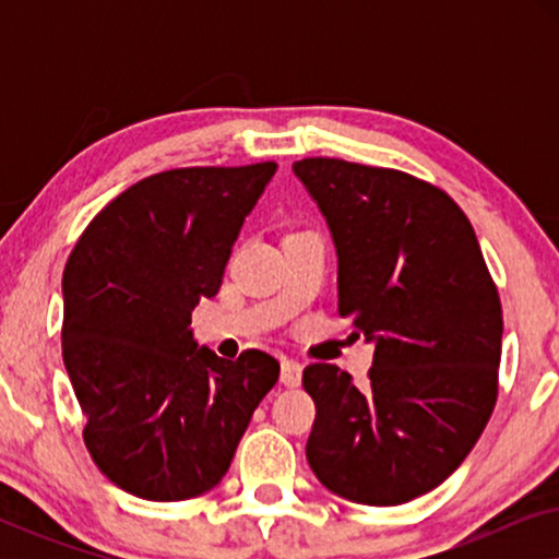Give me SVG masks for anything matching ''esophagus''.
Masks as SVG:
<instances>
[{
  "mask_svg": "<svg viewBox=\"0 0 559 559\" xmlns=\"http://www.w3.org/2000/svg\"><path fill=\"white\" fill-rule=\"evenodd\" d=\"M280 379H282V384H285V386H300L302 366L297 364V361H293V358H285V361H282Z\"/></svg>",
  "mask_w": 559,
  "mask_h": 559,
  "instance_id": "1",
  "label": "esophagus"
}]
</instances>
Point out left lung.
<instances>
[{
    "label": "left lung",
    "mask_w": 559,
    "mask_h": 559,
    "mask_svg": "<svg viewBox=\"0 0 559 559\" xmlns=\"http://www.w3.org/2000/svg\"><path fill=\"white\" fill-rule=\"evenodd\" d=\"M331 228L338 312L373 343L369 386L333 364L302 371L316 402L308 463L366 507H396L465 461L499 394L501 300L471 221L407 173L308 157L293 165Z\"/></svg>",
    "instance_id": "1"
}]
</instances>
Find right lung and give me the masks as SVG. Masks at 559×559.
I'll use <instances>...</instances> for the list:
<instances>
[{
  "mask_svg": "<svg viewBox=\"0 0 559 559\" xmlns=\"http://www.w3.org/2000/svg\"><path fill=\"white\" fill-rule=\"evenodd\" d=\"M277 163L150 175L91 221L63 272V361L83 442L111 484L186 501L226 476L280 364L226 361L193 341L190 312L218 293L243 218Z\"/></svg>",
  "mask_w": 559,
  "mask_h": 559,
  "instance_id": "right-lung-1",
  "label": "right lung"
}]
</instances>
